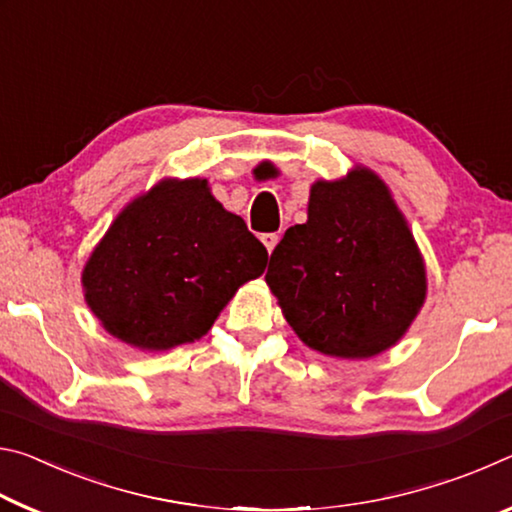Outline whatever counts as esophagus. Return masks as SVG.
Returning a JSON list of instances; mask_svg holds the SVG:
<instances>
[{
  "instance_id": "esophagus-1",
  "label": "esophagus",
  "mask_w": 512,
  "mask_h": 512,
  "mask_svg": "<svg viewBox=\"0 0 512 512\" xmlns=\"http://www.w3.org/2000/svg\"><path fill=\"white\" fill-rule=\"evenodd\" d=\"M277 241H280V237H277V232H266V235H262V244L266 246L268 255L273 253V248L277 246Z\"/></svg>"
}]
</instances>
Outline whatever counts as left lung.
Returning a JSON list of instances; mask_svg holds the SVG:
<instances>
[{
    "instance_id": "obj_1",
    "label": "left lung",
    "mask_w": 512,
    "mask_h": 512,
    "mask_svg": "<svg viewBox=\"0 0 512 512\" xmlns=\"http://www.w3.org/2000/svg\"><path fill=\"white\" fill-rule=\"evenodd\" d=\"M266 284L298 339L336 359L391 350L427 300L409 223L384 180L361 164L311 185L307 221L284 232Z\"/></svg>"
}]
</instances>
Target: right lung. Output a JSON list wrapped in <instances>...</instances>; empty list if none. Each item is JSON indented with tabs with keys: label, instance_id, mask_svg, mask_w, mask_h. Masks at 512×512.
<instances>
[{
	"label": "right lung",
	"instance_id": "right-lung-1",
	"mask_svg": "<svg viewBox=\"0 0 512 512\" xmlns=\"http://www.w3.org/2000/svg\"><path fill=\"white\" fill-rule=\"evenodd\" d=\"M268 253L207 178H162L135 196L83 266L85 302L101 327L137 350L194 343Z\"/></svg>",
	"mask_w": 512,
	"mask_h": 512
}]
</instances>
